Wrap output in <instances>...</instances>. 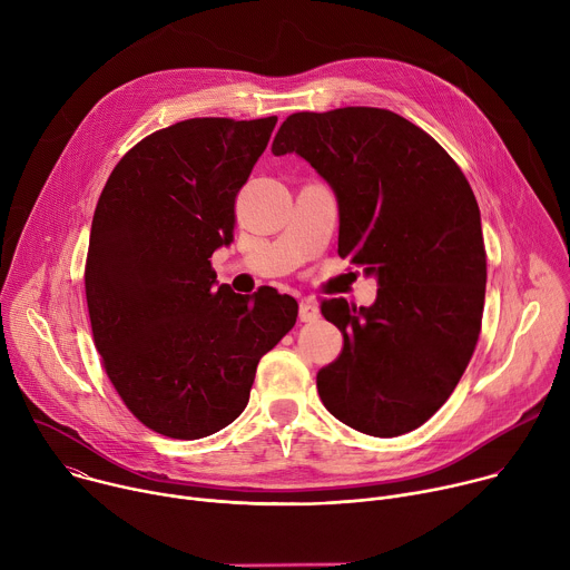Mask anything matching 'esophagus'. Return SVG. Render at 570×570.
Instances as JSON below:
<instances>
[{
    "label": "esophagus",
    "mask_w": 570,
    "mask_h": 570,
    "mask_svg": "<svg viewBox=\"0 0 570 570\" xmlns=\"http://www.w3.org/2000/svg\"><path fill=\"white\" fill-rule=\"evenodd\" d=\"M320 317V306L313 299H304L299 304V320L302 322H315Z\"/></svg>",
    "instance_id": "1"
}]
</instances>
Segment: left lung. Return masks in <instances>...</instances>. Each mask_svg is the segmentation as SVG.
<instances>
[{"instance_id":"left-lung-1","label":"left lung","mask_w":570,"mask_h":570,"mask_svg":"<svg viewBox=\"0 0 570 570\" xmlns=\"http://www.w3.org/2000/svg\"><path fill=\"white\" fill-rule=\"evenodd\" d=\"M295 153L338 203V255L376 277L372 306L322 302L343 332L338 361L317 372L336 420L396 438L431 420L473 354L487 284L475 196L449 153L381 108L291 115L273 155Z\"/></svg>"}]
</instances>
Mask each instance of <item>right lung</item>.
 Wrapping results in <instances>:
<instances>
[{
	"mask_svg": "<svg viewBox=\"0 0 570 570\" xmlns=\"http://www.w3.org/2000/svg\"><path fill=\"white\" fill-rule=\"evenodd\" d=\"M277 117L187 119L130 148L90 232L86 295L106 372L148 429L200 440L248 405L257 365L297 320L275 288L216 282L209 257L234 240V198Z\"/></svg>",
	"mask_w": 570,
	"mask_h": 570,
	"instance_id": "obj_1",
	"label": "right lung"
}]
</instances>
